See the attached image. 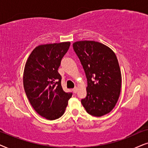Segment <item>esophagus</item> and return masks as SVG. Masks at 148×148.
<instances>
[{"label":"esophagus","instance_id":"esophagus-1","mask_svg":"<svg viewBox=\"0 0 148 148\" xmlns=\"http://www.w3.org/2000/svg\"><path fill=\"white\" fill-rule=\"evenodd\" d=\"M77 91H78V88L77 87H75V88H73V92H74V93H76Z\"/></svg>","mask_w":148,"mask_h":148}]
</instances>
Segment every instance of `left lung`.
Instances as JSON below:
<instances>
[{"instance_id":"8db88e82","label":"left lung","mask_w":148,"mask_h":148,"mask_svg":"<svg viewBox=\"0 0 148 148\" xmlns=\"http://www.w3.org/2000/svg\"><path fill=\"white\" fill-rule=\"evenodd\" d=\"M73 48L87 79L86 97L81 100L86 111L100 117L115 107L121 88V72L115 53L106 45L93 40L77 41Z\"/></svg>"}]
</instances>
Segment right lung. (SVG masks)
Masks as SVG:
<instances>
[{
	"label": "right lung",
	"instance_id": "right-lung-1",
	"mask_svg": "<svg viewBox=\"0 0 148 148\" xmlns=\"http://www.w3.org/2000/svg\"><path fill=\"white\" fill-rule=\"evenodd\" d=\"M70 45V42L39 45L25 65L23 82L27 99L39 115L50 121L62 116L72 95L63 90L58 71Z\"/></svg>",
	"mask_w": 148,
	"mask_h": 148
}]
</instances>
